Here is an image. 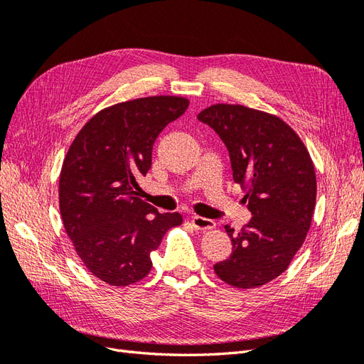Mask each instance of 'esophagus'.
<instances>
[{
    "instance_id": "1",
    "label": "esophagus",
    "mask_w": 364,
    "mask_h": 364,
    "mask_svg": "<svg viewBox=\"0 0 364 364\" xmlns=\"http://www.w3.org/2000/svg\"><path fill=\"white\" fill-rule=\"evenodd\" d=\"M191 223L197 230H211L215 228V222L211 218H205L199 215H193L191 217Z\"/></svg>"
}]
</instances>
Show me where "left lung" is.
Returning a JSON list of instances; mask_svg holds the SVG:
<instances>
[{
  "label": "left lung",
  "instance_id": "left-lung-1",
  "mask_svg": "<svg viewBox=\"0 0 364 364\" xmlns=\"http://www.w3.org/2000/svg\"><path fill=\"white\" fill-rule=\"evenodd\" d=\"M197 119L223 139L234 181L252 213L238 234L225 226L232 253L214 272L235 289L261 287L287 270L310 230L317 193L314 164L299 135L273 114L217 103Z\"/></svg>",
  "mask_w": 364,
  "mask_h": 364
}]
</instances>
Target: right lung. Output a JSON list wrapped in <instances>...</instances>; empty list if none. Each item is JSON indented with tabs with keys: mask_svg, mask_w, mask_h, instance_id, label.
Segmentation results:
<instances>
[{
	"mask_svg": "<svg viewBox=\"0 0 364 364\" xmlns=\"http://www.w3.org/2000/svg\"><path fill=\"white\" fill-rule=\"evenodd\" d=\"M190 100L155 95L117 103L97 112L68 149L59 178L60 217L77 255L95 278L126 287L146 278L150 252L179 213H158L139 199L138 179L151 167V149L162 129Z\"/></svg>",
	"mask_w": 364,
	"mask_h": 364,
	"instance_id": "obj_1",
	"label": "right lung"
}]
</instances>
